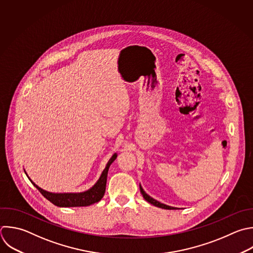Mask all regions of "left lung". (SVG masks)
Instances as JSON below:
<instances>
[{
	"label": "left lung",
	"instance_id": "obj_1",
	"mask_svg": "<svg viewBox=\"0 0 253 253\" xmlns=\"http://www.w3.org/2000/svg\"><path fill=\"white\" fill-rule=\"evenodd\" d=\"M139 189H140V192H141V194H142L143 198H144L148 203L152 204L153 206L158 207V208H161V209H166V210H173V209H175V208H173V207H170V206L164 205V204H162V203H160V202H158V201L154 200V199H153V198H151L150 196H148V195L143 191V189H142V187H141L140 185H139Z\"/></svg>",
	"mask_w": 253,
	"mask_h": 253
}]
</instances>
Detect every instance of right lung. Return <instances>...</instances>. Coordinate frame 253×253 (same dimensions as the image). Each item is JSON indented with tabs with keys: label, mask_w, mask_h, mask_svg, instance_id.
Masks as SVG:
<instances>
[{
	"label": "right lung",
	"mask_w": 253,
	"mask_h": 253,
	"mask_svg": "<svg viewBox=\"0 0 253 253\" xmlns=\"http://www.w3.org/2000/svg\"><path fill=\"white\" fill-rule=\"evenodd\" d=\"M116 158H117V154H114L112 158L109 160L98 182L90 190L83 193H64V194L49 193L40 188L30 178L29 179L44 198H46L49 202H51L53 205L57 207H87L92 204L98 203L104 197V194L106 191L109 167Z\"/></svg>",
	"instance_id": "right-lung-1"
}]
</instances>
